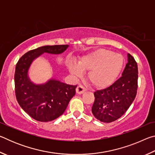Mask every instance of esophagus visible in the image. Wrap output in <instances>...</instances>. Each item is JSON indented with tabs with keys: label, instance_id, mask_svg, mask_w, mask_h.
<instances>
[{
	"label": "esophagus",
	"instance_id": "obj_1",
	"mask_svg": "<svg viewBox=\"0 0 155 155\" xmlns=\"http://www.w3.org/2000/svg\"><path fill=\"white\" fill-rule=\"evenodd\" d=\"M85 88L83 87L82 85H78V87H77V90H76V91H77V93L78 94H83L84 91H85Z\"/></svg>",
	"mask_w": 155,
	"mask_h": 155
}]
</instances>
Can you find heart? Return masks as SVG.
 I'll return each instance as SVG.
<instances>
[{
    "label": "heart",
    "mask_w": 155,
    "mask_h": 155,
    "mask_svg": "<svg viewBox=\"0 0 155 155\" xmlns=\"http://www.w3.org/2000/svg\"><path fill=\"white\" fill-rule=\"evenodd\" d=\"M124 64V58L120 54L105 48H99L81 57L77 64L68 61L67 67L76 77H81L82 71L89 70L87 79L91 85L97 89H105L117 79Z\"/></svg>",
    "instance_id": "obj_1"
}]
</instances>
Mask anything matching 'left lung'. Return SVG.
Returning a JSON list of instances; mask_svg holds the SVG:
<instances>
[{
	"instance_id": "1",
	"label": "left lung",
	"mask_w": 155,
	"mask_h": 155,
	"mask_svg": "<svg viewBox=\"0 0 155 155\" xmlns=\"http://www.w3.org/2000/svg\"><path fill=\"white\" fill-rule=\"evenodd\" d=\"M127 57L128 63L122 77L109 87L94 92L95 101L91 112L100 121L109 123L120 118L135 98L137 90V64L129 53Z\"/></svg>"
}]
</instances>
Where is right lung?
I'll return each instance as SVG.
<instances>
[{
  "instance_id": "1",
  "label": "right lung",
  "mask_w": 155,
  "mask_h": 155,
  "mask_svg": "<svg viewBox=\"0 0 155 155\" xmlns=\"http://www.w3.org/2000/svg\"><path fill=\"white\" fill-rule=\"evenodd\" d=\"M68 45L44 46L25 53L18 61L14 75L15 96L20 106L37 121L50 122L64 114L77 85H68L58 80L44 84L33 83L28 72L32 62L43 53L61 54Z\"/></svg>"
}]
</instances>
